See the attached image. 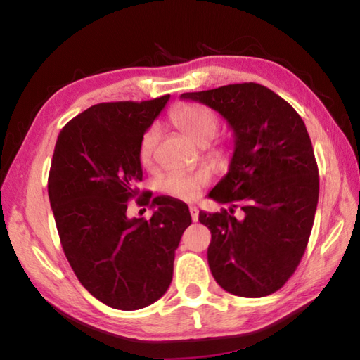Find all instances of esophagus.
<instances>
[{
	"label": "esophagus",
	"mask_w": 360,
	"mask_h": 360,
	"mask_svg": "<svg viewBox=\"0 0 360 360\" xmlns=\"http://www.w3.org/2000/svg\"><path fill=\"white\" fill-rule=\"evenodd\" d=\"M188 211H191L192 221L197 222L198 221V208H197V206H191V208H188Z\"/></svg>",
	"instance_id": "obj_1"
}]
</instances>
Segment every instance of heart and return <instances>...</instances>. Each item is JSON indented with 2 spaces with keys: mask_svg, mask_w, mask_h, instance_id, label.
Returning <instances> with one entry per match:
<instances>
[{
  "mask_svg": "<svg viewBox=\"0 0 360 360\" xmlns=\"http://www.w3.org/2000/svg\"><path fill=\"white\" fill-rule=\"evenodd\" d=\"M173 125L184 135L188 141L195 144L210 143L217 130V119L208 108L195 103H184V105L176 106L169 114ZM158 143V130L157 127L143 133L138 146V158L143 167H150L154 150ZM210 182V174L206 172L195 173H172L162 181L163 192L169 197L192 202L198 197L202 187Z\"/></svg>",
  "mask_w": 360,
  "mask_h": 360,
  "instance_id": "1",
  "label": "heart"
}]
</instances>
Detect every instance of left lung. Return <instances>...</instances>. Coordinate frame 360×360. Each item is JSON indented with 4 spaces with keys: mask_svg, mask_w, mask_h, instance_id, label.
Wrapping results in <instances>:
<instances>
[{
    "mask_svg": "<svg viewBox=\"0 0 360 360\" xmlns=\"http://www.w3.org/2000/svg\"><path fill=\"white\" fill-rule=\"evenodd\" d=\"M229 122L235 150L210 198L229 211H200L211 230L208 264L217 284L248 298L270 295L294 275L307 249L319 198V172L300 115L255 82L182 94ZM245 217L236 219L234 208Z\"/></svg>",
    "mask_w": 360,
    "mask_h": 360,
    "instance_id": "8db88e82",
    "label": "left lung"
}]
</instances>
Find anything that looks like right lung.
I'll list each match as a JSON object with an SVG mask.
<instances>
[{
	"instance_id": "1",
	"label": "right lung",
	"mask_w": 360,
	"mask_h": 360,
	"mask_svg": "<svg viewBox=\"0 0 360 360\" xmlns=\"http://www.w3.org/2000/svg\"><path fill=\"white\" fill-rule=\"evenodd\" d=\"M168 98L85 109L60 131L49 172V200L72 271L95 298L124 311L165 294L174 251L192 224L184 202L150 200L135 187L143 179L139 139ZM131 198L156 208L150 219L126 216Z\"/></svg>"
}]
</instances>
